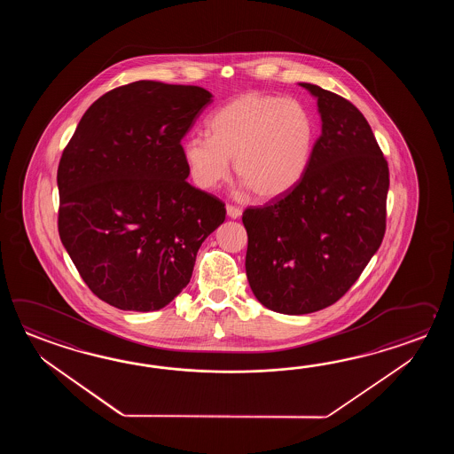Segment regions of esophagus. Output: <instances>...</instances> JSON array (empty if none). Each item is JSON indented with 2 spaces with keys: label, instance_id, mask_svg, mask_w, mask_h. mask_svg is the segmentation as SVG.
<instances>
[{
  "label": "esophagus",
  "instance_id": "esophagus-1",
  "mask_svg": "<svg viewBox=\"0 0 454 454\" xmlns=\"http://www.w3.org/2000/svg\"><path fill=\"white\" fill-rule=\"evenodd\" d=\"M227 215L231 217V219H239L241 215L240 207H237V206H231V204H227Z\"/></svg>",
  "mask_w": 454,
  "mask_h": 454
}]
</instances>
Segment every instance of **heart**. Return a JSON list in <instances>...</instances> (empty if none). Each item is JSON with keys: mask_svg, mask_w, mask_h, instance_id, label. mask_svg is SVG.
I'll return each mask as SVG.
<instances>
[{"mask_svg": "<svg viewBox=\"0 0 454 454\" xmlns=\"http://www.w3.org/2000/svg\"><path fill=\"white\" fill-rule=\"evenodd\" d=\"M209 136L184 143V164L194 184L213 190L235 174L261 200L292 192L309 168L315 121L297 100L245 94L221 106L207 120Z\"/></svg>", "mask_w": 454, "mask_h": 454, "instance_id": "heart-1", "label": "heart"}]
</instances>
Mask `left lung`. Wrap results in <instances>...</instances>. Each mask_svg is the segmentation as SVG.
I'll return each mask as SVG.
<instances>
[{"instance_id": "obj_1", "label": "left lung", "mask_w": 454, "mask_h": 454, "mask_svg": "<svg viewBox=\"0 0 454 454\" xmlns=\"http://www.w3.org/2000/svg\"><path fill=\"white\" fill-rule=\"evenodd\" d=\"M321 136L300 184L262 207H248L245 260L266 309L305 315L336 303L377 253L386 231L389 170L357 106L315 84Z\"/></svg>"}]
</instances>
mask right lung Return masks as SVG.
<instances>
[{
	"label": "right lung",
	"instance_id": "obj_1",
	"mask_svg": "<svg viewBox=\"0 0 454 454\" xmlns=\"http://www.w3.org/2000/svg\"><path fill=\"white\" fill-rule=\"evenodd\" d=\"M211 102L198 86L116 87L87 108L63 151L59 239L87 287L115 309H164L225 221L223 201L186 182L182 147Z\"/></svg>",
	"mask_w": 454,
	"mask_h": 454
}]
</instances>
